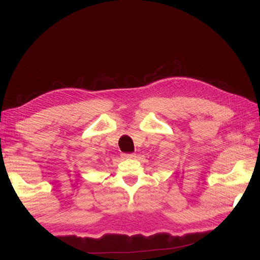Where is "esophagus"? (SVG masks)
Instances as JSON below:
<instances>
[{"instance_id":"obj_1","label":"esophagus","mask_w":260,"mask_h":260,"mask_svg":"<svg viewBox=\"0 0 260 260\" xmlns=\"http://www.w3.org/2000/svg\"><path fill=\"white\" fill-rule=\"evenodd\" d=\"M123 157H124L125 159H133V158L135 157V155H134V154H124Z\"/></svg>"}]
</instances>
